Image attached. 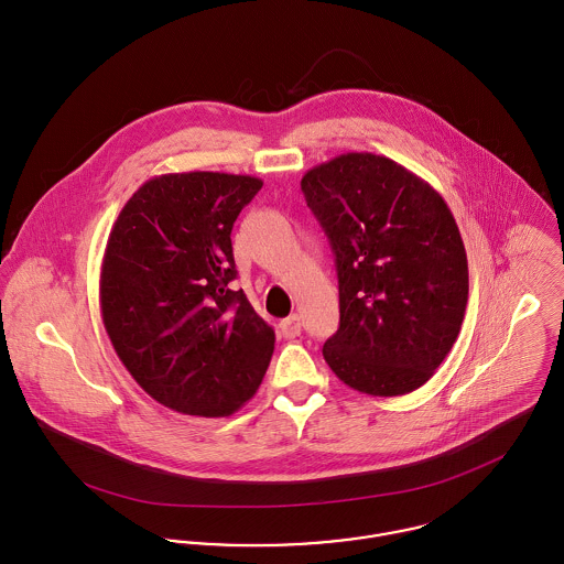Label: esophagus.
<instances>
[{
	"label": "esophagus",
	"instance_id": "obj_1",
	"mask_svg": "<svg viewBox=\"0 0 564 564\" xmlns=\"http://www.w3.org/2000/svg\"><path fill=\"white\" fill-rule=\"evenodd\" d=\"M280 332H282V336H286V338L300 336V332H302V317H300L297 313H293L291 317L282 319V322H280Z\"/></svg>",
	"mask_w": 564,
	"mask_h": 564
}]
</instances>
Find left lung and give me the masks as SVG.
<instances>
[{
    "label": "left lung",
    "instance_id": "1",
    "mask_svg": "<svg viewBox=\"0 0 564 564\" xmlns=\"http://www.w3.org/2000/svg\"><path fill=\"white\" fill-rule=\"evenodd\" d=\"M302 191L338 275L340 322L325 362L360 393H412L454 347L469 300L452 210L425 180L369 152L313 166Z\"/></svg>",
    "mask_w": 564,
    "mask_h": 564
}]
</instances>
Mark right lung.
Returning <instances> with one entry per match:
<instances>
[{
	"label": "right lung",
	"instance_id": "obj_1",
	"mask_svg": "<svg viewBox=\"0 0 564 564\" xmlns=\"http://www.w3.org/2000/svg\"><path fill=\"white\" fill-rule=\"evenodd\" d=\"M260 188L251 175L164 173L128 199L110 230L104 327L137 384L175 412H237L271 362L273 327L232 286L230 235Z\"/></svg>",
	"mask_w": 564,
	"mask_h": 564
}]
</instances>
